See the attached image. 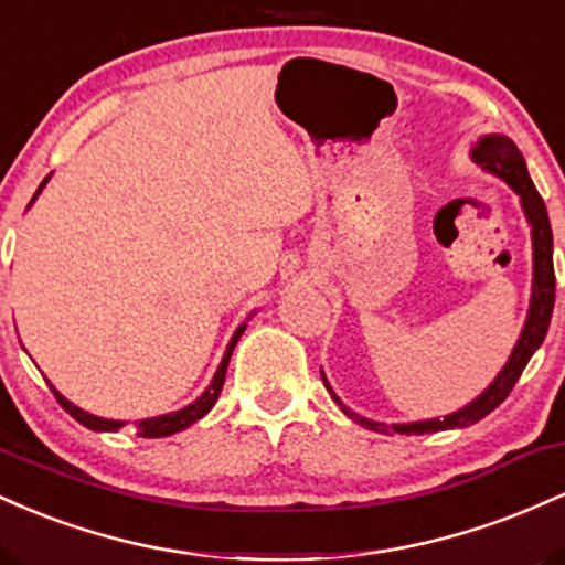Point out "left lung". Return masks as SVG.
<instances>
[{
	"label": "left lung",
	"instance_id": "8db88e82",
	"mask_svg": "<svg viewBox=\"0 0 565 565\" xmlns=\"http://www.w3.org/2000/svg\"><path fill=\"white\" fill-rule=\"evenodd\" d=\"M470 157L476 164H481L486 172L497 174L508 183L512 191L521 196L523 215H526L531 225V246H534V284H531V305L526 323H523V332L518 337L515 348H512L508 364L502 366V372L497 374L494 382H491L486 391L478 395L476 401H470L468 406L459 408V412L446 414L444 419H423V423H406V425H385L374 423V419L361 417L353 408H348L337 398L332 387H329L327 377H323V385L332 393V398L340 404L342 412L348 414L353 423L369 427L374 433H387L393 427L401 436H423V433H438V430H451V427H468L476 425L478 419H483L486 414L494 412V408L508 398L512 387H515L518 377L526 369L529 359L536 353V348L544 342V334H547L550 319H553V305H555V268H553V228H550L547 206L536 191L534 183H531L526 159L518 151V146L512 142L508 135H483L481 140L476 142V148L470 151Z\"/></svg>",
	"mask_w": 565,
	"mask_h": 565
}]
</instances>
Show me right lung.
<instances>
[{
    "mask_svg": "<svg viewBox=\"0 0 565 565\" xmlns=\"http://www.w3.org/2000/svg\"><path fill=\"white\" fill-rule=\"evenodd\" d=\"M47 180H50V174H47V178L42 180V185L36 188L34 199L39 196V193H42V188L47 185ZM34 199H31V201H34ZM244 329H246V323H242V327H238L236 332H233L231 342H228V348H225L223 361H220V366H217L215 377H212V382H210V387H206V391L201 393L199 398L193 401V404H188L185 408H180V412L161 414V417L140 419V423H135V430H138V436H140V438H164V436H172V433L185 430V427H191L193 423H196V419L204 417V414L210 412V408L217 404V395H220V391H223V382H225V369H228L231 353H233V348H236L238 337L244 334ZM50 387H53V385H50ZM53 393H55L57 404H61L63 408H66V412L71 414V417L76 419V423L84 425V427H89V430H95V433H116V430H119V427H125V425H127V423H121V419H103V417H95V414L84 412V408H79V406L71 404V401L66 398V395L57 393L55 387H53Z\"/></svg>",
    "mask_w": 565,
    "mask_h": 565,
    "instance_id": "right-lung-1",
    "label": "right lung"
}]
</instances>
